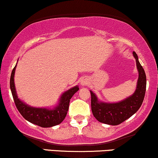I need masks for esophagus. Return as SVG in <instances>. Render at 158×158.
I'll return each mask as SVG.
<instances>
[{"label": "esophagus", "instance_id": "obj_1", "mask_svg": "<svg viewBox=\"0 0 158 158\" xmlns=\"http://www.w3.org/2000/svg\"><path fill=\"white\" fill-rule=\"evenodd\" d=\"M88 81H87L86 79H85V80L81 81V85H86L87 84H88Z\"/></svg>", "mask_w": 158, "mask_h": 158}]
</instances>
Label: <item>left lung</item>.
<instances>
[{
  "label": "left lung",
  "instance_id": "obj_1",
  "mask_svg": "<svg viewBox=\"0 0 158 158\" xmlns=\"http://www.w3.org/2000/svg\"><path fill=\"white\" fill-rule=\"evenodd\" d=\"M139 73L137 88L131 97L116 103L99 102L95 94H91V110L94 117L105 124L117 126L134 115L142 105L146 88V76L144 69L138 61V56L133 52Z\"/></svg>",
  "mask_w": 158,
  "mask_h": 158
}]
</instances>
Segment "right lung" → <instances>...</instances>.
<instances>
[{"label": "right lung", "instance_id": "right-lung-1", "mask_svg": "<svg viewBox=\"0 0 158 158\" xmlns=\"http://www.w3.org/2000/svg\"><path fill=\"white\" fill-rule=\"evenodd\" d=\"M16 65L11 73L10 89L16 108H18L20 114L23 116V118L30 123L43 128H49L60 124L64 120L68 113L70 99L74 95V94L79 90V87L75 86L63 93L59 99L58 106H56L52 109L31 107L20 100L17 96L15 82H14Z\"/></svg>", "mask_w": 158, "mask_h": 158}]
</instances>
